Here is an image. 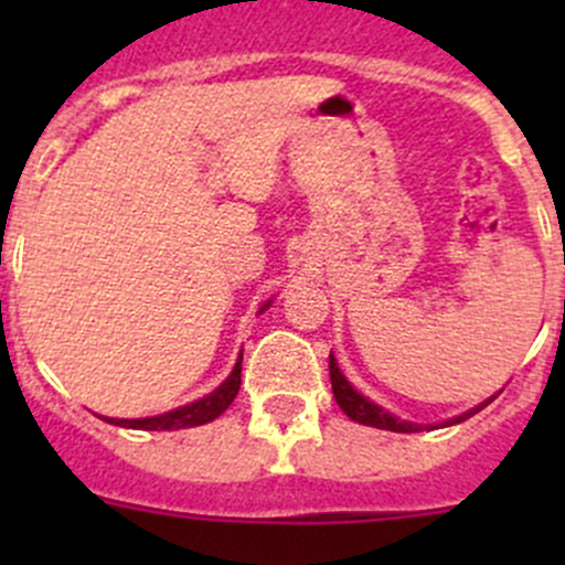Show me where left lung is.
<instances>
[{"instance_id": "1", "label": "left lung", "mask_w": 565, "mask_h": 565, "mask_svg": "<svg viewBox=\"0 0 565 565\" xmlns=\"http://www.w3.org/2000/svg\"><path fill=\"white\" fill-rule=\"evenodd\" d=\"M330 383H333V396H335V402H339V407L344 409V413L350 415L352 420H358V424H366V426H374V429H388V431H418L420 429V426L407 424V420L393 418V415L385 413L383 407H377L374 402L363 398L361 393H358L350 383H347V377L341 374L339 363H335L333 355H330ZM489 402H492V398H489ZM481 407H483V404H478V407L470 409V413H465V415H459V418L448 420V426L459 424V420H467L470 415H476Z\"/></svg>"}]
</instances>
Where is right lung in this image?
Instances as JSON below:
<instances>
[{
  "label": "right lung",
  "instance_id": "1",
  "mask_svg": "<svg viewBox=\"0 0 565 565\" xmlns=\"http://www.w3.org/2000/svg\"><path fill=\"white\" fill-rule=\"evenodd\" d=\"M241 361L237 358V366L230 377L224 380L221 388H215L210 396L199 398V402L185 404V407H177L172 413L156 415V418H136V420H119V418H104L114 426H125V429H145V431H172V429H191V426L210 424V420L218 418L232 402H235L237 391H241Z\"/></svg>",
  "mask_w": 565,
  "mask_h": 565
}]
</instances>
